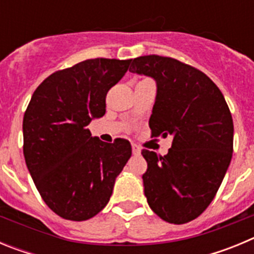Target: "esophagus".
I'll return each instance as SVG.
<instances>
[{
    "mask_svg": "<svg viewBox=\"0 0 254 254\" xmlns=\"http://www.w3.org/2000/svg\"><path fill=\"white\" fill-rule=\"evenodd\" d=\"M132 152L133 155H140L141 154V149L136 145V143H132Z\"/></svg>",
    "mask_w": 254,
    "mask_h": 254,
    "instance_id": "34e87169",
    "label": "esophagus"
}]
</instances>
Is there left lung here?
<instances>
[{"instance_id": "1", "label": "left lung", "mask_w": 254, "mask_h": 254, "mask_svg": "<svg viewBox=\"0 0 254 254\" xmlns=\"http://www.w3.org/2000/svg\"><path fill=\"white\" fill-rule=\"evenodd\" d=\"M129 71L151 76L158 94L149 126L151 137L173 136L167 155L143 149L145 196L170 224L190 223L214 199L233 156L232 113L207 75L170 57L131 60Z\"/></svg>"}]
</instances>
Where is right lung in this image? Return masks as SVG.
<instances>
[{"instance_id":"1","label":"right lung","mask_w":254,"mask_h":254,"mask_svg":"<svg viewBox=\"0 0 254 254\" xmlns=\"http://www.w3.org/2000/svg\"><path fill=\"white\" fill-rule=\"evenodd\" d=\"M131 60L94 58L56 71L35 89L22 120L24 158L35 187L55 214L91 219L107 206L131 143L93 137L87 125L105 114V96Z\"/></svg>"}]
</instances>
